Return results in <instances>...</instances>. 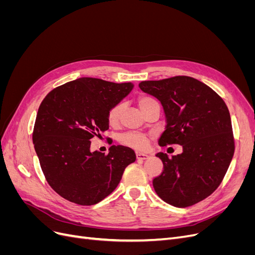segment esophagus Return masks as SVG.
Instances as JSON below:
<instances>
[{"mask_svg":"<svg viewBox=\"0 0 255 255\" xmlns=\"http://www.w3.org/2000/svg\"><path fill=\"white\" fill-rule=\"evenodd\" d=\"M136 157H137V159L143 160V159L148 158L149 155H148V154H143V153H136Z\"/></svg>","mask_w":255,"mask_h":255,"instance_id":"34e87169","label":"esophagus"}]
</instances>
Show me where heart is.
<instances>
[{
  "label": "heart",
  "mask_w": 255,
  "mask_h": 255,
  "mask_svg": "<svg viewBox=\"0 0 255 255\" xmlns=\"http://www.w3.org/2000/svg\"><path fill=\"white\" fill-rule=\"evenodd\" d=\"M157 102L155 100L150 98V97H145L142 96L139 99H138V105H139L140 110L144 113L146 110L149 109L150 106L153 104H156ZM123 107H125V104L123 103H118L114 105L112 109L109 112V115H107V118H109V122L112 126H116L120 120L121 114L123 112ZM121 142L126 145L130 146V148H134L137 150H143L148 146L149 139L148 137L143 134L140 133H128L121 136Z\"/></svg>",
  "instance_id": "b5f03b06"
}]
</instances>
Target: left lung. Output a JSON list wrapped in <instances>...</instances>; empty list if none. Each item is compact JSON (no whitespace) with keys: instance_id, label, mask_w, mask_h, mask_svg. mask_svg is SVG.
Returning <instances> with one entry per match:
<instances>
[{"instance_id":"left-lung-1","label":"left lung","mask_w":255,"mask_h":255,"mask_svg":"<svg viewBox=\"0 0 255 255\" xmlns=\"http://www.w3.org/2000/svg\"><path fill=\"white\" fill-rule=\"evenodd\" d=\"M139 87L163 105L167 126L159 145L183 146L172 157L156 154L164 170L153 180L154 189L176 207L202 201L217 189L234 155L228 106L211 87L190 76L144 81Z\"/></svg>"}]
</instances>
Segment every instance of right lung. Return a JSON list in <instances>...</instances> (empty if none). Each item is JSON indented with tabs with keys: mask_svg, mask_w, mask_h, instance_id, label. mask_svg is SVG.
<instances>
[{
	"mask_svg": "<svg viewBox=\"0 0 255 255\" xmlns=\"http://www.w3.org/2000/svg\"><path fill=\"white\" fill-rule=\"evenodd\" d=\"M132 83L81 78L50 91L35 121L33 142L50 186L68 201L92 205L116 189L136 159L125 145L107 155L90 151V139L110 128L107 115L132 91Z\"/></svg>",
	"mask_w": 255,
	"mask_h": 255,
	"instance_id": "obj_1",
	"label": "right lung"
}]
</instances>
